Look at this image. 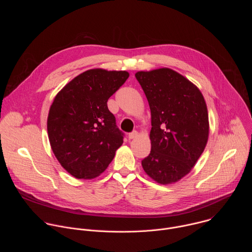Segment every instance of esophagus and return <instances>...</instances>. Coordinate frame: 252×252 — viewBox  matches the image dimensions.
<instances>
[{
    "label": "esophagus",
    "mask_w": 252,
    "mask_h": 252,
    "mask_svg": "<svg viewBox=\"0 0 252 252\" xmlns=\"http://www.w3.org/2000/svg\"><path fill=\"white\" fill-rule=\"evenodd\" d=\"M137 131L136 130H133V131H131V132H129L128 133V139H133V138H135L136 136H137Z\"/></svg>",
    "instance_id": "esophagus-1"
}]
</instances>
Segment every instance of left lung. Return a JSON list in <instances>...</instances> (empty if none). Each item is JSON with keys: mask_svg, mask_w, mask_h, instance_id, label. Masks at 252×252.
<instances>
[{"mask_svg": "<svg viewBox=\"0 0 252 252\" xmlns=\"http://www.w3.org/2000/svg\"><path fill=\"white\" fill-rule=\"evenodd\" d=\"M135 78L152 114V150L141 165L158 184L175 183L191 170L206 146L205 100L192 83L170 68L138 71Z\"/></svg>", "mask_w": 252, "mask_h": 252, "instance_id": "obj_1", "label": "left lung"}]
</instances>
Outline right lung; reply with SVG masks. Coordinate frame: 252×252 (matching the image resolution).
<instances>
[{"label": "right lung", "instance_id": "1", "mask_svg": "<svg viewBox=\"0 0 252 252\" xmlns=\"http://www.w3.org/2000/svg\"><path fill=\"white\" fill-rule=\"evenodd\" d=\"M128 76L126 70L90 69L55 97L48 117L50 143L59 162L75 177L99 175L124 142L125 133L106 102Z\"/></svg>", "mask_w": 252, "mask_h": 252}]
</instances>
